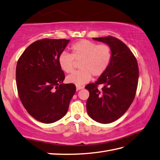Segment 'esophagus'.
<instances>
[{
    "mask_svg": "<svg viewBox=\"0 0 160 160\" xmlns=\"http://www.w3.org/2000/svg\"><path fill=\"white\" fill-rule=\"evenodd\" d=\"M84 89V86H80V85H77L76 86L77 91L80 90V89Z\"/></svg>",
    "mask_w": 160,
    "mask_h": 160,
    "instance_id": "esophagus-1",
    "label": "esophagus"
}]
</instances>
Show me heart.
I'll list each match as a JSON object with an SVG mask.
<instances>
[{"label":"heart","mask_w":160,"mask_h":160,"mask_svg":"<svg viewBox=\"0 0 160 160\" xmlns=\"http://www.w3.org/2000/svg\"><path fill=\"white\" fill-rule=\"evenodd\" d=\"M71 54L66 52L59 56V67L66 73H71L75 63H79L80 70L74 72L67 78V82L77 85L85 84L92 76H101L108 69L112 58V49L106 43H97L87 39H81L71 47Z\"/></svg>","instance_id":"obj_1"}]
</instances>
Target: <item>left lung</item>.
<instances>
[{"label": "left lung", "instance_id": "1", "mask_svg": "<svg viewBox=\"0 0 160 160\" xmlns=\"http://www.w3.org/2000/svg\"><path fill=\"white\" fill-rule=\"evenodd\" d=\"M112 49L111 63L94 83L88 84L87 110L89 117L101 123H109L124 114L135 97L139 79L136 58L129 48L116 37L93 38ZM101 85V90L98 89Z\"/></svg>", "mask_w": 160, "mask_h": 160}]
</instances>
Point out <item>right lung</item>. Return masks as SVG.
Listing matches in <instances>:
<instances>
[{"label":"right lung","mask_w":160,"mask_h":160,"mask_svg":"<svg viewBox=\"0 0 160 160\" xmlns=\"http://www.w3.org/2000/svg\"><path fill=\"white\" fill-rule=\"evenodd\" d=\"M70 40L43 39L28 47L18 59L16 80L18 96L28 114L52 123L64 117L76 91L65 78L58 58Z\"/></svg>","instance_id":"obj_1"}]
</instances>
